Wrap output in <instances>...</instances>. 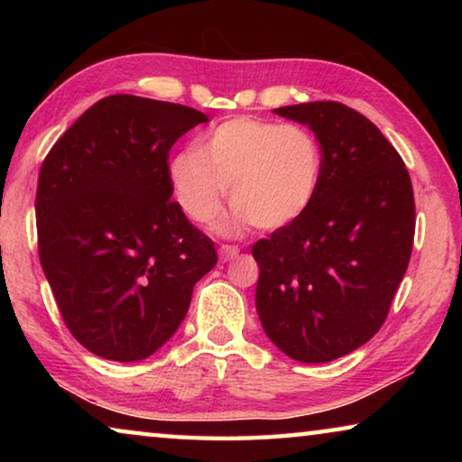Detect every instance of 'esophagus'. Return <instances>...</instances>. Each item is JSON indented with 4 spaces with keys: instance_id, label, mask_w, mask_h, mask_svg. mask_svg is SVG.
<instances>
[{
    "instance_id": "34e87169",
    "label": "esophagus",
    "mask_w": 462,
    "mask_h": 462,
    "mask_svg": "<svg viewBox=\"0 0 462 462\" xmlns=\"http://www.w3.org/2000/svg\"><path fill=\"white\" fill-rule=\"evenodd\" d=\"M238 253H240L238 246H234V245H222V246H220V259H222L224 263L236 259Z\"/></svg>"
}]
</instances>
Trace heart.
Here are the masks:
<instances>
[{
	"label": "heart",
	"mask_w": 462,
	"mask_h": 462,
	"mask_svg": "<svg viewBox=\"0 0 462 462\" xmlns=\"http://www.w3.org/2000/svg\"><path fill=\"white\" fill-rule=\"evenodd\" d=\"M324 152L308 128L238 116L224 120L198 144L171 156L167 173L175 199L195 224L222 214L230 187L234 209L224 226L279 230L308 212L322 183Z\"/></svg>",
	"instance_id": "1"
}]
</instances>
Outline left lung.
Listing matches in <instances>:
<instances>
[{
	"label": "left lung",
	"instance_id": "obj_1",
	"mask_svg": "<svg viewBox=\"0 0 462 462\" xmlns=\"http://www.w3.org/2000/svg\"><path fill=\"white\" fill-rule=\"evenodd\" d=\"M324 152L322 183L300 220L254 242L256 311L277 348L328 363L371 340L408 271L416 203L400 152L338 101L277 107Z\"/></svg>",
	"mask_w": 462,
	"mask_h": 462
}]
</instances>
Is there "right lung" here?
<instances>
[{"label": "right lung", "mask_w": 462, "mask_h": 462, "mask_svg": "<svg viewBox=\"0 0 462 462\" xmlns=\"http://www.w3.org/2000/svg\"><path fill=\"white\" fill-rule=\"evenodd\" d=\"M208 122L198 109L136 96L93 104L41 167L38 256L62 322L107 361H143L189 310L214 269V242L171 199L169 152Z\"/></svg>", "instance_id": "obj_1"}]
</instances>
